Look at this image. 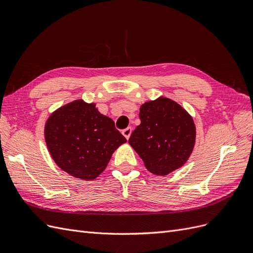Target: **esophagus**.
<instances>
[{"mask_svg":"<svg viewBox=\"0 0 253 253\" xmlns=\"http://www.w3.org/2000/svg\"><path fill=\"white\" fill-rule=\"evenodd\" d=\"M131 134H132V127H126L124 129V131H122V135H124L126 139L129 138Z\"/></svg>","mask_w":253,"mask_h":253,"instance_id":"34e87169","label":"esophagus"}]
</instances>
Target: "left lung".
<instances>
[{"label": "left lung", "instance_id": "obj_1", "mask_svg": "<svg viewBox=\"0 0 253 253\" xmlns=\"http://www.w3.org/2000/svg\"><path fill=\"white\" fill-rule=\"evenodd\" d=\"M141 124L128 143L155 175H168L187 163L193 151L196 128L193 118L181 105L159 97L140 106Z\"/></svg>", "mask_w": 253, "mask_h": 253}]
</instances>
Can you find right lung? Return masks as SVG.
<instances>
[{"label":"right lung","instance_id":"add662e5","mask_svg":"<svg viewBox=\"0 0 253 253\" xmlns=\"http://www.w3.org/2000/svg\"><path fill=\"white\" fill-rule=\"evenodd\" d=\"M44 137L53 162L64 172L94 180L126 139L95 103L82 99L61 106L47 119Z\"/></svg>","mask_w":253,"mask_h":253}]
</instances>
